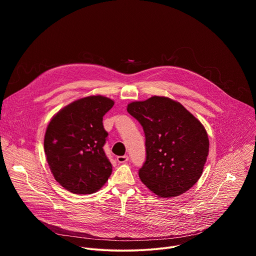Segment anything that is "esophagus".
Masks as SVG:
<instances>
[{
  "mask_svg": "<svg viewBox=\"0 0 256 256\" xmlns=\"http://www.w3.org/2000/svg\"><path fill=\"white\" fill-rule=\"evenodd\" d=\"M116 160H118V163L122 164V163H126V162L128 160V157L126 155H124V156H118V157L116 158Z\"/></svg>",
  "mask_w": 256,
  "mask_h": 256,
  "instance_id": "34e87169",
  "label": "esophagus"
}]
</instances>
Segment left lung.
Listing matches in <instances>:
<instances>
[{
    "label": "left lung",
    "mask_w": 256,
    "mask_h": 256,
    "mask_svg": "<svg viewBox=\"0 0 256 256\" xmlns=\"http://www.w3.org/2000/svg\"><path fill=\"white\" fill-rule=\"evenodd\" d=\"M142 126L146 161L138 170L142 184L159 198H174L200 178L208 155L204 126L179 102L153 96L128 105Z\"/></svg>",
    "instance_id": "8db88e82"
}]
</instances>
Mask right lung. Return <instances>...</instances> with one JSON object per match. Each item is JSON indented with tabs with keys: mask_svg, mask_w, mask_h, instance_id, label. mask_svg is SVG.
<instances>
[{
	"mask_svg": "<svg viewBox=\"0 0 256 256\" xmlns=\"http://www.w3.org/2000/svg\"><path fill=\"white\" fill-rule=\"evenodd\" d=\"M114 105L101 95L84 97L60 109L48 126L46 161L54 179L72 194L96 192L112 172L103 151L108 134L102 120Z\"/></svg>",
	"mask_w": 256,
	"mask_h": 256,
	"instance_id": "right-lung-1",
	"label": "right lung"
}]
</instances>
